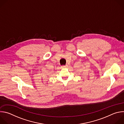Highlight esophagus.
<instances>
[{
  "label": "esophagus",
  "instance_id": "1",
  "mask_svg": "<svg viewBox=\"0 0 124 124\" xmlns=\"http://www.w3.org/2000/svg\"><path fill=\"white\" fill-rule=\"evenodd\" d=\"M68 67V65H67L62 66V68H66V67Z\"/></svg>",
  "mask_w": 124,
  "mask_h": 124
}]
</instances>
